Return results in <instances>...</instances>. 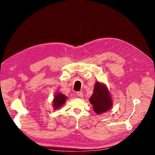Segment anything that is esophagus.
Here are the masks:
<instances>
[{"label": "esophagus", "mask_w": 155, "mask_h": 155, "mask_svg": "<svg viewBox=\"0 0 155 155\" xmlns=\"http://www.w3.org/2000/svg\"><path fill=\"white\" fill-rule=\"evenodd\" d=\"M76 94L78 97H82L83 96V93L81 92V91H78L76 92Z\"/></svg>", "instance_id": "esophagus-1"}]
</instances>
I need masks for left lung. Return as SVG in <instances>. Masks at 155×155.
I'll return each mask as SVG.
<instances>
[{
  "label": "left lung",
  "mask_w": 155,
  "mask_h": 155,
  "mask_svg": "<svg viewBox=\"0 0 155 155\" xmlns=\"http://www.w3.org/2000/svg\"><path fill=\"white\" fill-rule=\"evenodd\" d=\"M89 101L93 105V109L97 114L109 110L112 107L110 92L104 84L97 81L94 85L92 95Z\"/></svg>",
  "instance_id": "obj_1"
}]
</instances>
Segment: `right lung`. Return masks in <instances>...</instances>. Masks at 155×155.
I'll use <instances>...</instances> for the list:
<instances>
[{
    "label": "right lung",
    "instance_id": "right-lung-1",
    "mask_svg": "<svg viewBox=\"0 0 155 155\" xmlns=\"http://www.w3.org/2000/svg\"><path fill=\"white\" fill-rule=\"evenodd\" d=\"M67 97L61 93H57L54 96L53 107L54 109H58L66 102Z\"/></svg>",
    "mask_w": 155,
    "mask_h": 155
}]
</instances>
